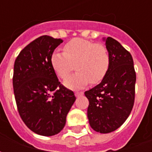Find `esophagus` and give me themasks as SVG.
<instances>
[{"label": "esophagus", "instance_id": "esophagus-1", "mask_svg": "<svg viewBox=\"0 0 152 152\" xmlns=\"http://www.w3.org/2000/svg\"><path fill=\"white\" fill-rule=\"evenodd\" d=\"M83 94H84L83 92H75V96L76 97H79L80 95H83Z\"/></svg>", "mask_w": 152, "mask_h": 152}]
</instances>
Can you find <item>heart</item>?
Segmentation results:
<instances>
[{
    "label": "heart",
    "mask_w": 152,
    "mask_h": 152,
    "mask_svg": "<svg viewBox=\"0 0 152 152\" xmlns=\"http://www.w3.org/2000/svg\"><path fill=\"white\" fill-rule=\"evenodd\" d=\"M50 63L62 79H65L76 67L77 72L69 76L64 85L70 89H79L89 81L97 84L104 78L110 66V55L102 44L75 38L64 45L63 52L53 51Z\"/></svg>",
    "instance_id": "1"
}]
</instances>
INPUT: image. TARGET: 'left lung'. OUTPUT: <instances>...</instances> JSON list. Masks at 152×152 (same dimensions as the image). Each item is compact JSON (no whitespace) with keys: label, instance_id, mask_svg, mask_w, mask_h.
I'll use <instances>...</instances> for the list:
<instances>
[{"label":"left lung","instance_id":"8db88e82","mask_svg":"<svg viewBox=\"0 0 152 152\" xmlns=\"http://www.w3.org/2000/svg\"><path fill=\"white\" fill-rule=\"evenodd\" d=\"M103 40L110 55L108 72L85 95L89 99L87 115L91 128L108 134L124 124L133 109L136 73L130 53L113 38Z\"/></svg>","mask_w":152,"mask_h":152}]
</instances>
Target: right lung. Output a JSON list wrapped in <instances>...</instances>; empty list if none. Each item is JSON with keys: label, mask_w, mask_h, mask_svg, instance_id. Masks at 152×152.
I'll return each instance as SVG.
<instances>
[{"label": "right lung", "mask_w": 152, "mask_h": 152, "mask_svg": "<svg viewBox=\"0 0 152 152\" xmlns=\"http://www.w3.org/2000/svg\"><path fill=\"white\" fill-rule=\"evenodd\" d=\"M63 42L42 36L28 44L15 59L13 87L18 113L32 132L42 136L58 134L76 101L74 93L61 85L50 63Z\"/></svg>", "instance_id": "obj_1"}]
</instances>
